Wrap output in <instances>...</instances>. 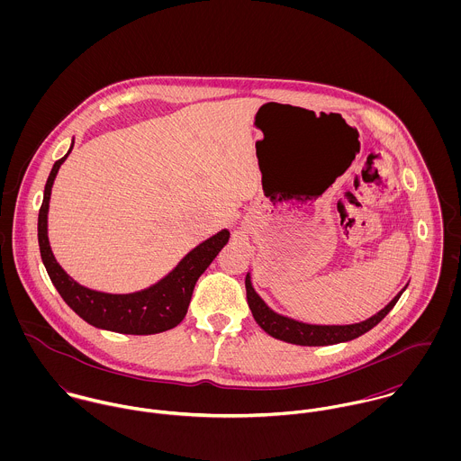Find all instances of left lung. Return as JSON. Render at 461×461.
Returning a JSON list of instances; mask_svg holds the SVG:
<instances>
[{"mask_svg": "<svg viewBox=\"0 0 461 461\" xmlns=\"http://www.w3.org/2000/svg\"><path fill=\"white\" fill-rule=\"evenodd\" d=\"M245 287H247V302L252 311L254 320L258 325L271 337L289 342V344H298V346H330V344H339V342H348L353 340L366 331L375 329L393 309H394L397 300L408 287V284L395 294L394 298L376 314L371 318L360 321V323H351V325H316V323H305L298 321L294 318L278 314L273 311L263 298L258 294L252 284V275L250 271L247 273L245 278Z\"/></svg>", "mask_w": 461, "mask_h": 461, "instance_id": "obj_1", "label": "left lung"}]
</instances>
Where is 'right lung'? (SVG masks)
Returning <instances> with one entry per match:
<instances>
[{
    "mask_svg": "<svg viewBox=\"0 0 461 461\" xmlns=\"http://www.w3.org/2000/svg\"><path fill=\"white\" fill-rule=\"evenodd\" d=\"M74 147V140L66 156L59 159L48 177L44 198L39 211V247L48 275L67 305L88 325L128 335H152L176 329L186 316L192 294L200 275L216 259L220 250L229 243V229L190 250L177 266L156 284L134 293H104L81 285L59 264L48 238V212L51 188L60 167Z\"/></svg>",
    "mask_w": 461,
    "mask_h": 461,
    "instance_id": "right-lung-1",
    "label": "right lung"
}]
</instances>
